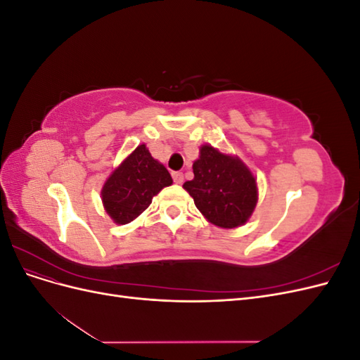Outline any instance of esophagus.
Wrapping results in <instances>:
<instances>
[{
	"label": "esophagus",
	"mask_w": 360,
	"mask_h": 360,
	"mask_svg": "<svg viewBox=\"0 0 360 360\" xmlns=\"http://www.w3.org/2000/svg\"><path fill=\"white\" fill-rule=\"evenodd\" d=\"M171 176H172V180L176 183H179V184L183 183V174L180 171H172Z\"/></svg>",
	"instance_id": "esophagus-1"
}]
</instances>
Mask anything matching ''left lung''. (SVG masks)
<instances>
[{"label": "left lung", "mask_w": 360, "mask_h": 360, "mask_svg": "<svg viewBox=\"0 0 360 360\" xmlns=\"http://www.w3.org/2000/svg\"><path fill=\"white\" fill-rule=\"evenodd\" d=\"M192 168L193 179L183 188L207 221L221 228L243 225L258 200L255 177L245 163L212 146H202Z\"/></svg>", "instance_id": "1"}]
</instances>
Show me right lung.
Returning <instances> with one entry per match:
<instances>
[{
	"mask_svg": "<svg viewBox=\"0 0 360 360\" xmlns=\"http://www.w3.org/2000/svg\"><path fill=\"white\" fill-rule=\"evenodd\" d=\"M169 184L172 179L168 169L151 158L144 144L138 146L106 180L102 189L105 210L115 224L132 222Z\"/></svg>",
	"mask_w": 360,
	"mask_h": 360,
	"instance_id": "right-lung-1",
	"label": "right lung"
}]
</instances>
